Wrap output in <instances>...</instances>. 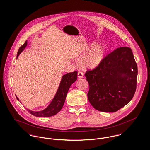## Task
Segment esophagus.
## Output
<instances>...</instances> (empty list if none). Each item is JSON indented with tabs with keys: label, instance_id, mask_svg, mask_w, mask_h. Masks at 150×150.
I'll use <instances>...</instances> for the list:
<instances>
[{
	"label": "esophagus",
	"instance_id": "34e87169",
	"mask_svg": "<svg viewBox=\"0 0 150 150\" xmlns=\"http://www.w3.org/2000/svg\"><path fill=\"white\" fill-rule=\"evenodd\" d=\"M84 76V74L82 72L79 71L78 73V78H82Z\"/></svg>",
	"mask_w": 150,
	"mask_h": 150
}]
</instances>
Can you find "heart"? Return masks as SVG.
<instances>
[{"instance_id":"obj_1","label":"heart","mask_w":150,"mask_h":150,"mask_svg":"<svg viewBox=\"0 0 150 150\" xmlns=\"http://www.w3.org/2000/svg\"><path fill=\"white\" fill-rule=\"evenodd\" d=\"M105 53L106 49L104 45L102 44L96 45L79 59V65L86 69L96 68L103 60Z\"/></svg>"}]
</instances>
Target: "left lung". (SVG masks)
<instances>
[{
    "instance_id": "8db88e82",
    "label": "left lung",
    "mask_w": 150,
    "mask_h": 150,
    "mask_svg": "<svg viewBox=\"0 0 150 150\" xmlns=\"http://www.w3.org/2000/svg\"><path fill=\"white\" fill-rule=\"evenodd\" d=\"M137 74L132 50L126 47L116 49L98 67L86 71L90 103L97 110L107 112L124 107L134 95Z\"/></svg>"
}]
</instances>
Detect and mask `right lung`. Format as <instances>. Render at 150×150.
<instances>
[{
    "label": "right lung",
    "mask_w": 150,
    "mask_h": 150,
    "mask_svg": "<svg viewBox=\"0 0 150 150\" xmlns=\"http://www.w3.org/2000/svg\"><path fill=\"white\" fill-rule=\"evenodd\" d=\"M27 45V41L25 42L19 48L17 58L20 54L22 51L23 50ZM78 78V72L74 71L69 72L64 75L61 79V83L57 93L56 94L54 98L50 102V105L45 110L39 112H35L27 109L31 114L36 117H50L57 114V113L62 109L64 105L65 99L67 96V93L70 87V86ZM18 100V98L16 96Z\"/></svg>",
    "instance_id": "obj_1"
}]
</instances>
